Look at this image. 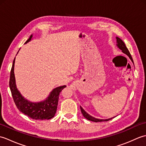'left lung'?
Segmentation results:
<instances>
[{
	"instance_id": "left-lung-1",
	"label": "left lung",
	"mask_w": 146,
	"mask_h": 146,
	"mask_svg": "<svg viewBox=\"0 0 146 146\" xmlns=\"http://www.w3.org/2000/svg\"><path fill=\"white\" fill-rule=\"evenodd\" d=\"M116 39H117V47L119 48L120 49L122 50V51L123 52V53H125V54H127L129 57V58L131 59V61H132V63H134V61H133L132 60V58L131 55V53H130L129 51L128 50L127 48L126 47V46L125 44V43L123 42V41L121 39H120L119 38H118V37H116ZM80 109H81V111L83 114V117L85 118H86V119H88V120H91L93 121V122H104V121H108V120H110L111 119H112V118H110V119H97V118H95L94 117L91 116L90 115H89L87 112H86V111L84 110V109L82 107H80Z\"/></svg>"
}]
</instances>
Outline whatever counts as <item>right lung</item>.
Segmentation results:
<instances>
[{
    "instance_id": "1",
    "label": "right lung",
    "mask_w": 146,
    "mask_h": 146,
    "mask_svg": "<svg viewBox=\"0 0 146 146\" xmlns=\"http://www.w3.org/2000/svg\"><path fill=\"white\" fill-rule=\"evenodd\" d=\"M33 38L31 35L25 44L29 42ZM19 52V51H18ZM15 58L11 71L9 87L14 103L20 111L29 117L35 120H49L54 116L56 111L59 95L62 90L66 87V85L58 86L54 88L49 94L48 97L44 101L39 102H32L24 98L18 90L15 84L14 75Z\"/></svg>"
}]
</instances>
